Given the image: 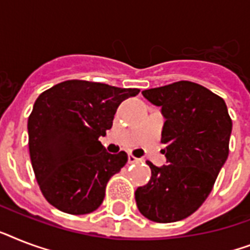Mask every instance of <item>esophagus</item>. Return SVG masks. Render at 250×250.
Wrapping results in <instances>:
<instances>
[{"instance_id": "esophagus-1", "label": "esophagus", "mask_w": 250, "mask_h": 250, "mask_svg": "<svg viewBox=\"0 0 250 250\" xmlns=\"http://www.w3.org/2000/svg\"><path fill=\"white\" fill-rule=\"evenodd\" d=\"M140 162V160L139 158H136L135 156H132V154H129L128 156V164H139Z\"/></svg>"}]
</instances>
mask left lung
I'll return each mask as SVG.
<instances>
[{
  "instance_id": "8db88e82",
  "label": "left lung",
  "mask_w": 250,
  "mask_h": 250,
  "mask_svg": "<svg viewBox=\"0 0 250 250\" xmlns=\"http://www.w3.org/2000/svg\"><path fill=\"white\" fill-rule=\"evenodd\" d=\"M166 119L161 143L166 166L146 162L152 178L135 192L149 221L171 223L193 214L213 189L229 157L232 121L223 98L192 82H176L141 92Z\"/></svg>"
}]
</instances>
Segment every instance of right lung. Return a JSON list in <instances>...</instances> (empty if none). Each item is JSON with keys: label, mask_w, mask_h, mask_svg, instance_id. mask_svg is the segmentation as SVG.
<instances>
[{"label": "right lung", "mask_w": 250, "mask_h": 250, "mask_svg": "<svg viewBox=\"0 0 250 250\" xmlns=\"http://www.w3.org/2000/svg\"><path fill=\"white\" fill-rule=\"evenodd\" d=\"M139 92L67 80L37 97L28 118L29 156L50 205L74 215L98 209L109 179L128 160L125 152H106L98 139L111 128L121 102Z\"/></svg>", "instance_id": "add662e5"}]
</instances>
